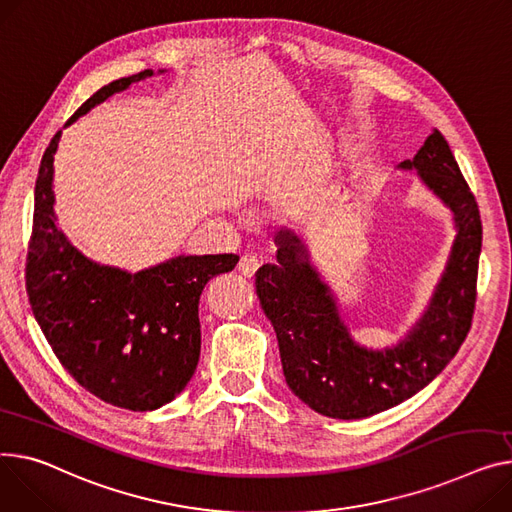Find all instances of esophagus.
Instances as JSON below:
<instances>
[{"label":"esophagus","mask_w":512,"mask_h":512,"mask_svg":"<svg viewBox=\"0 0 512 512\" xmlns=\"http://www.w3.org/2000/svg\"><path fill=\"white\" fill-rule=\"evenodd\" d=\"M257 269H259V259L253 253H245L241 261H238V271H241L245 278H253L257 274Z\"/></svg>","instance_id":"1"}]
</instances>
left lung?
<instances>
[{"label": "left lung", "instance_id": "1", "mask_svg": "<svg viewBox=\"0 0 512 512\" xmlns=\"http://www.w3.org/2000/svg\"><path fill=\"white\" fill-rule=\"evenodd\" d=\"M399 170L418 179L453 214L455 241L422 317L395 346H360L339 302L296 232L276 236L278 261L263 265L257 296L274 325L292 393L321 416L360 420L422 391L459 352L471 327L482 251V220L459 164L438 129Z\"/></svg>", "mask_w": 512, "mask_h": 512}]
</instances>
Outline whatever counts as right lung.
Here are the masks:
<instances>
[{
    "label": "right lung",
    "instance_id": "obj_1",
    "mask_svg": "<svg viewBox=\"0 0 512 512\" xmlns=\"http://www.w3.org/2000/svg\"><path fill=\"white\" fill-rule=\"evenodd\" d=\"M166 70H158L164 74ZM154 70L94 92L70 127L109 96L152 78ZM55 133L34 185L26 259L30 309L63 368L92 395L131 412L158 410L191 381L199 350V296L238 263V255H177L142 271L102 265L78 251L57 224Z\"/></svg>",
    "mask_w": 512,
    "mask_h": 512
}]
</instances>
